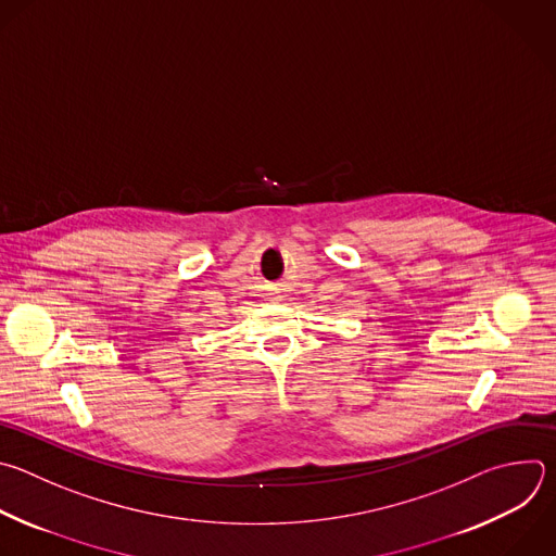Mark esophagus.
<instances>
[{
    "label": "esophagus",
    "instance_id": "1",
    "mask_svg": "<svg viewBox=\"0 0 556 556\" xmlns=\"http://www.w3.org/2000/svg\"><path fill=\"white\" fill-rule=\"evenodd\" d=\"M270 299H277V301H279V299H283V292H281V290H275V292H270Z\"/></svg>",
    "mask_w": 556,
    "mask_h": 556
}]
</instances>
